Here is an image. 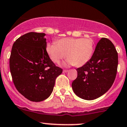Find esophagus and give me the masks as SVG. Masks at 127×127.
Segmentation results:
<instances>
[{"instance_id":"obj_1","label":"esophagus","mask_w":127,"mask_h":127,"mask_svg":"<svg viewBox=\"0 0 127 127\" xmlns=\"http://www.w3.org/2000/svg\"><path fill=\"white\" fill-rule=\"evenodd\" d=\"M68 72L67 70H63V73H67Z\"/></svg>"}]
</instances>
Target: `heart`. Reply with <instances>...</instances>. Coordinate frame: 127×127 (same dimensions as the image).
I'll return each mask as SVG.
<instances>
[{"label":"heart","mask_w":127,"mask_h":127,"mask_svg":"<svg viewBox=\"0 0 127 127\" xmlns=\"http://www.w3.org/2000/svg\"><path fill=\"white\" fill-rule=\"evenodd\" d=\"M95 49L94 41L91 38H64L56 43H48L46 50L53 62L59 63L63 58L67 57L63 63L64 66L86 64L92 57Z\"/></svg>","instance_id":"heart-1"}]
</instances>
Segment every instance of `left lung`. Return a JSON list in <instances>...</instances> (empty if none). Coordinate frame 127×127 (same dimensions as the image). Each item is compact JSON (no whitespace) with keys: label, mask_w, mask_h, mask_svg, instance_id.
I'll return each instance as SVG.
<instances>
[{"label":"left lung","mask_w":127,"mask_h":127,"mask_svg":"<svg viewBox=\"0 0 127 127\" xmlns=\"http://www.w3.org/2000/svg\"><path fill=\"white\" fill-rule=\"evenodd\" d=\"M118 64L115 46L108 38H102L90 60L76 69L77 78L72 84L75 95L83 99L93 100L105 94L115 81Z\"/></svg>","instance_id":"8db88e82"}]
</instances>
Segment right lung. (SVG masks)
Returning a JSON list of instances; mask_svg holds the SVG:
<instances>
[{"instance_id":"obj_1","label":"right lung","mask_w":127,"mask_h":127,"mask_svg":"<svg viewBox=\"0 0 127 127\" xmlns=\"http://www.w3.org/2000/svg\"><path fill=\"white\" fill-rule=\"evenodd\" d=\"M45 35L31 32L21 36L12 45L9 58L15 87L33 102L44 101L51 95L55 79L63 72L49 57Z\"/></svg>"}]
</instances>
